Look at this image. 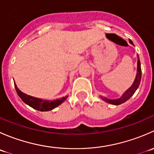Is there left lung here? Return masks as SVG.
Segmentation results:
<instances>
[{"mask_svg":"<svg viewBox=\"0 0 154 154\" xmlns=\"http://www.w3.org/2000/svg\"><path fill=\"white\" fill-rule=\"evenodd\" d=\"M129 42H130V44L133 45V42L130 39H129ZM138 57V62H137V73H136V78H135L134 82H133V85L122 94V97L119 99H114V100H112V99H107L106 97H103L102 96H100V98L103 100H104L106 103H110V104L113 105H119L122 104V103H125V102L127 101V100L130 98L133 95V94L135 93V91H136V89L139 87V84H140L141 82V78H142V69H141V63L140 60H139V56L137 55Z\"/></svg>","mask_w":154,"mask_h":154,"instance_id":"1","label":"left lung"}]
</instances>
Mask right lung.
<instances>
[{
	"instance_id": "obj_1",
	"label": "right lung",
	"mask_w": 154,
	"mask_h": 154,
	"mask_svg": "<svg viewBox=\"0 0 154 154\" xmlns=\"http://www.w3.org/2000/svg\"><path fill=\"white\" fill-rule=\"evenodd\" d=\"M14 84H15V90H16L17 94H18L20 98H21L26 104L29 105V106L35 109L38 110V111L44 112L52 110L53 109L56 108V107L58 106L59 105L61 104L63 102H64V100L68 97V96H66V97H62V98L57 99V100H42V99L37 98V97H32V96H29L28 94H24V93H23L22 91H21L18 89V88L17 87L15 83H14Z\"/></svg>"
}]
</instances>
